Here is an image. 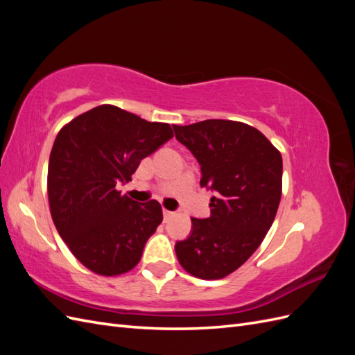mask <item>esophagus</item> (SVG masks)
I'll use <instances>...</instances> for the list:
<instances>
[{
    "instance_id": "obj_1",
    "label": "esophagus",
    "mask_w": 355,
    "mask_h": 355,
    "mask_svg": "<svg viewBox=\"0 0 355 355\" xmlns=\"http://www.w3.org/2000/svg\"><path fill=\"white\" fill-rule=\"evenodd\" d=\"M163 214H164V219H168V218H171L175 214V211H170V210H163Z\"/></svg>"
}]
</instances>
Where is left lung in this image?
Here are the masks:
<instances>
[{"label":"left lung","instance_id":"left-lung-1","mask_svg":"<svg viewBox=\"0 0 355 355\" xmlns=\"http://www.w3.org/2000/svg\"><path fill=\"white\" fill-rule=\"evenodd\" d=\"M176 139L201 166V188L214 192L210 218H192V232L175 245L178 261L201 280H219L263 241L282 200L283 159L257 130L240 121L173 125Z\"/></svg>","mask_w":355,"mask_h":355}]
</instances>
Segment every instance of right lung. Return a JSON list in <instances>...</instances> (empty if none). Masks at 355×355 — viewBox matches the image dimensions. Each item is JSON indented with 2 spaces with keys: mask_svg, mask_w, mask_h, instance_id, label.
I'll return each instance as SVG.
<instances>
[{
  "mask_svg": "<svg viewBox=\"0 0 355 355\" xmlns=\"http://www.w3.org/2000/svg\"><path fill=\"white\" fill-rule=\"evenodd\" d=\"M173 137L167 123H149L101 105L60 128L53 144L47 192L51 219L71 253L94 274L112 277L139 263L163 220L159 202H137L116 189L141 159Z\"/></svg>",
  "mask_w": 355,
  "mask_h": 355,
  "instance_id": "add662e5",
  "label": "right lung"
}]
</instances>
